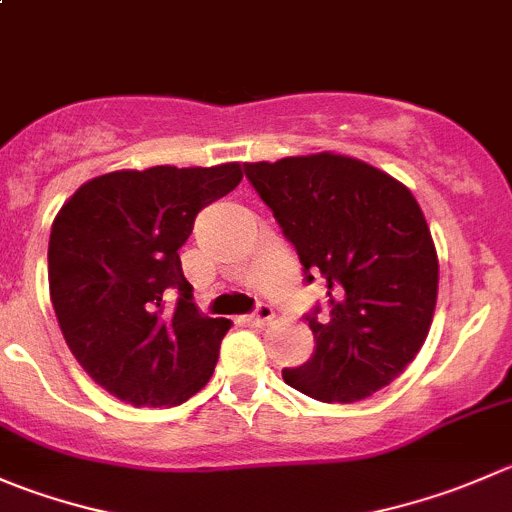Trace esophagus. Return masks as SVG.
I'll return each instance as SVG.
<instances>
[{"mask_svg": "<svg viewBox=\"0 0 512 512\" xmlns=\"http://www.w3.org/2000/svg\"><path fill=\"white\" fill-rule=\"evenodd\" d=\"M272 317H275V310H272V305H267V302H257V307L252 310V315H250V322H252V325H267Z\"/></svg>", "mask_w": 512, "mask_h": 512, "instance_id": "esophagus-1", "label": "esophagus"}]
</instances>
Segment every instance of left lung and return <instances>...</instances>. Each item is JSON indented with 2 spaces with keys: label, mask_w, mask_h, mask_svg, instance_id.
Returning <instances> with one entry per match:
<instances>
[{
  "label": "left lung",
  "mask_w": 512,
  "mask_h": 512,
  "mask_svg": "<svg viewBox=\"0 0 512 512\" xmlns=\"http://www.w3.org/2000/svg\"><path fill=\"white\" fill-rule=\"evenodd\" d=\"M245 175L305 267L325 280L305 320L315 352L285 367L290 388L320 403H355L390 385L423 347L438 300V252L413 192L355 157L250 162Z\"/></svg>",
  "instance_id": "8db88e82"
}]
</instances>
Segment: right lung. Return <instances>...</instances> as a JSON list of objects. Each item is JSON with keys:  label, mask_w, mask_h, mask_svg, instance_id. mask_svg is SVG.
I'll return each instance as SVG.
<instances>
[{"label": "right lung", "mask_w": 512, "mask_h": 512, "mask_svg": "<svg viewBox=\"0 0 512 512\" xmlns=\"http://www.w3.org/2000/svg\"><path fill=\"white\" fill-rule=\"evenodd\" d=\"M240 180L237 162L119 170L84 182L54 217L49 297L72 355L114 398L172 408L215 372L232 322L197 310L177 250Z\"/></svg>", "instance_id": "1"}]
</instances>
